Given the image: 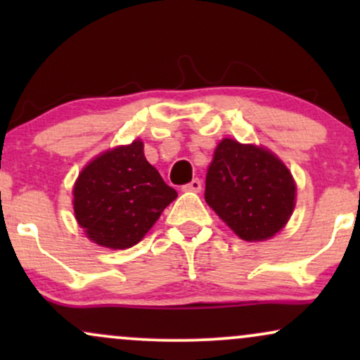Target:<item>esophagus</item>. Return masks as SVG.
Returning a JSON list of instances; mask_svg holds the SVG:
<instances>
[{
	"instance_id": "esophagus-1",
	"label": "esophagus",
	"mask_w": 360,
	"mask_h": 360,
	"mask_svg": "<svg viewBox=\"0 0 360 360\" xmlns=\"http://www.w3.org/2000/svg\"><path fill=\"white\" fill-rule=\"evenodd\" d=\"M201 188H203V183H201V179H193L191 183L184 184L183 186V191H194V193H200Z\"/></svg>"
}]
</instances>
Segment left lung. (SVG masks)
Instances as JSON below:
<instances>
[{"mask_svg":"<svg viewBox=\"0 0 360 360\" xmlns=\"http://www.w3.org/2000/svg\"><path fill=\"white\" fill-rule=\"evenodd\" d=\"M291 172L269 150L225 139L206 174L205 200L238 237L259 242L286 225L295 208Z\"/></svg>","mask_w":360,"mask_h":360,"instance_id":"1","label":"left lung"}]
</instances>
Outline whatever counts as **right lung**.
Masks as SVG:
<instances>
[{
    "label": "right lung",
    "mask_w": 360,
    "mask_h": 360,
    "mask_svg": "<svg viewBox=\"0 0 360 360\" xmlns=\"http://www.w3.org/2000/svg\"><path fill=\"white\" fill-rule=\"evenodd\" d=\"M177 198L147 162L143 143L105 152L82 169L74 186L76 220L94 243L130 249Z\"/></svg>",
    "instance_id": "obj_1"
}]
</instances>
